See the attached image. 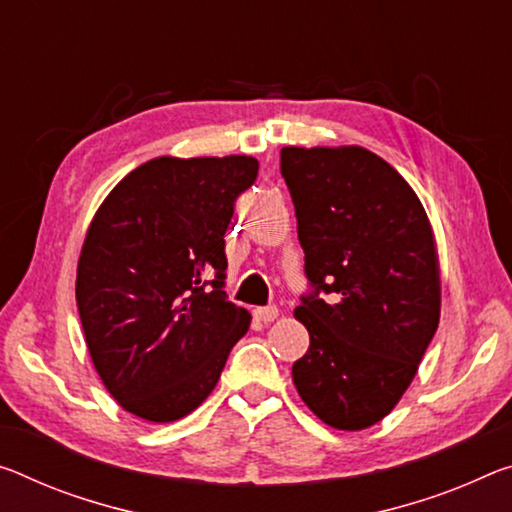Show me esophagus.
I'll return each instance as SVG.
<instances>
[{"label":"esophagus","instance_id":"esophagus-1","mask_svg":"<svg viewBox=\"0 0 512 512\" xmlns=\"http://www.w3.org/2000/svg\"><path fill=\"white\" fill-rule=\"evenodd\" d=\"M253 314H255V319L264 321V323H271V321L278 319V307H275V305H269V307H257V310H255Z\"/></svg>","mask_w":512,"mask_h":512}]
</instances>
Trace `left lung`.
<instances>
[{
    "mask_svg": "<svg viewBox=\"0 0 512 512\" xmlns=\"http://www.w3.org/2000/svg\"><path fill=\"white\" fill-rule=\"evenodd\" d=\"M310 294L296 319L310 348L291 376L339 431L392 412L440 323V264L428 216L396 170L358 145L282 148Z\"/></svg>",
    "mask_w": 512,
    "mask_h": 512,
    "instance_id": "left-lung-1",
    "label": "left lung"
}]
</instances>
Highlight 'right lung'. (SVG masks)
<instances>
[{"label": "right lung", "instance_id": "obj_1", "mask_svg": "<svg viewBox=\"0 0 512 512\" xmlns=\"http://www.w3.org/2000/svg\"><path fill=\"white\" fill-rule=\"evenodd\" d=\"M257 159L159 157L102 202L77 266V307L104 387L154 424L212 394L250 314L227 300L225 230Z\"/></svg>", "mask_w": 512, "mask_h": 512}]
</instances>
